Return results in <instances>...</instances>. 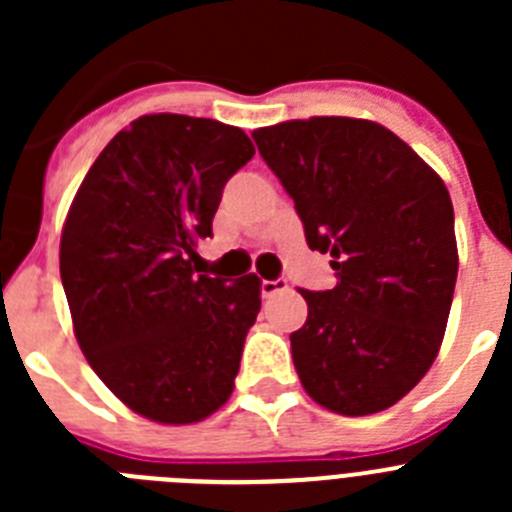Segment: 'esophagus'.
Masks as SVG:
<instances>
[{
  "label": "esophagus",
  "instance_id": "1",
  "mask_svg": "<svg viewBox=\"0 0 512 512\" xmlns=\"http://www.w3.org/2000/svg\"><path fill=\"white\" fill-rule=\"evenodd\" d=\"M287 282H284V279H274V282H271V279H264V282H261V297H266V300H269V297H274V295H282V292H287Z\"/></svg>",
  "mask_w": 512,
  "mask_h": 512
}]
</instances>
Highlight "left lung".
Returning a JSON list of instances; mask_svg holds the SVG:
<instances>
[{
	"label": "left lung",
	"mask_w": 512,
	"mask_h": 512,
	"mask_svg": "<svg viewBox=\"0 0 512 512\" xmlns=\"http://www.w3.org/2000/svg\"><path fill=\"white\" fill-rule=\"evenodd\" d=\"M295 200L307 246L330 253L336 287L300 289L292 359L312 400L338 415L392 408L431 369L454 300L459 251L441 176L392 130L310 117L253 130Z\"/></svg>",
	"instance_id": "left-lung-1"
}]
</instances>
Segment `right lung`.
Instances as JSON below:
<instances>
[{
	"instance_id": "1",
	"label": "right lung",
	"mask_w": 512,
	"mask_h": 512,
	"mask_svg": "<svg viewBox=\"0 0 512 512\" xmlns=\"http://www.w3.org/2000/svg\"><path fill=\"white\" fill-rule=\"evenodd\" d=\"M256 148L241 128L143 115L104 146L61 233V282L97 377L133 413L200 423L228 402L261 279L194 274L223 187Z\"/></svg>"
}]
</instances>
